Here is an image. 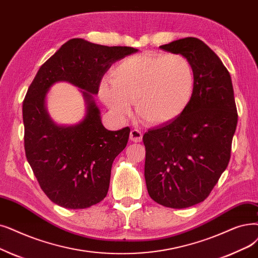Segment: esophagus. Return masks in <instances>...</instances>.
<instances>
[{
    "label": "esophagus",
    "instance_id": "esophagus-1",
    "mask_svg": "<svg viewBox=\"0 0 258 258\" xmlns=\"http://www.w3.org/2000/svg\"><path fill=\"white\" fill-rule=\"evenodd\" d=\"M130 139L134 142H140L142 140V133L141 131L139 130H136L134 128L131 131V134H130Z\"/></svg>",
    "mask_w": 258,
    "mask_h": 258
}]
</instances>
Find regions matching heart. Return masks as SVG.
I'll use <instances>...</instances> for the list:
<instances>
[{"label":"heart","instance_id":"heart-1","mask_svg":"<svg viewBox=\"0 0 258 258\" xmlns=\"http://www.w3.org/2000/svg\"><path fill=\"white\" fill-rule=\"evenodd\" d=\"M110 84L102 83L100 94L114 114L125 116L135 103L138 117L159 125L182 114L195 87L193 65L183 54L144 53L118 63L110 72Z\"/></svg>","mask_w":258,"mask_h":258}]
</instances>
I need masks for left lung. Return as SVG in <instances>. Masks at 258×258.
Returning <instances> with one entry per match:
<instances>
[{"label": "left lung", "instance_id": "obj_1", "mask_svg": "<svg viewBox=\"0 0 258 258\" xmlns=\"http://www.w3.org/2000/svg\"><path fill=\"white\" fill-rule=\"evenodd\" d=\"M159 48L191 61L195 87L182 114L143 135L144 177L157 204L184 209L204 201L227 169L237 108L231 76L207 44L188 37Z\"/></svg>", "mask_w": 258, "mask_h": 258}]
</instances>
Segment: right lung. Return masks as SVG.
<instances>
[{"label": "right lung", "instance_id": "add662e5", "mask_svg": "<svg viewBox=\"0 0 258 258\" xmlns=\"http://www.w3.org/2000/svg\"><path fill=\"white\" fill-rule=\"evenodd\" d=\"M137 49L104 46L72 39L44 63L23 101L24 148L31 170L53 204L85 209L102 201L108 191L111 165L125 149L131 128L106 130L92 94L113 63ZM67 81L85 89L88 114L74 127H58L49 119L43 103L48 88Z\"/></svg>", "mask_w": 258, "mask_h": 258}]
</instances>
